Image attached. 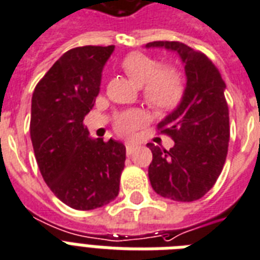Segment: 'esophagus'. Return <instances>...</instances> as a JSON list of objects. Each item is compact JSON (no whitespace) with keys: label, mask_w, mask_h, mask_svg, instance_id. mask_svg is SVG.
Masks as SVG:
<instances>
[{"label":"esophagus","mask_w":260,"mask_h":260,"mask_svg":"<svg viewBox=\"0 0 260 260\" xmlns=\"http://www.w3.org/2000/svg\"><path fill=\"white\" fill-rule=\"evenodd\" d=\"M134 149H136V145L134 143H126V153H127V155H130L134 151Z\"/></svg>","instance_id":"34e87169"}]
</instances>
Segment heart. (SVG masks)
Masks as SVG:
<instances>
[{"mask_svg":"<svg viewBox=\"0 0 260 260\" xmlns=\"http://www.w3.org/2000/svg\"><path fill=\"white\" fill-rule=\"evenodd\" d=\"M124 72L138 84L143 86V98L154 109H172L182 95V83L178 74L172 68L158 70L159 63L154 57L133 52L122 60ZM143 122V115L138 110H128L115 120V128L119 134L128 136Z\"/></svg>","mask_w":260,"mask_h":260,"instance_id":"obj_1","label":"heart"}]
</instances>
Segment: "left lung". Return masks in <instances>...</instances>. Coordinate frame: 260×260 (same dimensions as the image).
I'll list each match as a JSON object with an SVG mask.
<instances>
[{
  "label": "left lung",
  "mask_w": 260,
  "mask_h": 260,
  "mask_svg": "<svg viewBox=\"0 0 260 260\" xmlns=\"http://www.w3.org/2000/svg\"><path fill=\"white\" fill-rule=\"evenodd\" d=\"M146 48L177 52L186 75L181 102L158 123L174 146L165 150L147 143L153 153L149 180L155 193L174 201L199 200L215 185L230 142L225 83L219 70L199 51L178 41H153Z\"/></svg>",
  "instance_id": "left-lung-1"
}]
</instances>
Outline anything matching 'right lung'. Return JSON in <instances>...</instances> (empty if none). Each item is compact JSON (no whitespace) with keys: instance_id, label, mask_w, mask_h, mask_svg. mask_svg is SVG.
I'll return each mask as SVG.
<instances>
[{"instance_id":"right-lung-1","label":"right lung","mask_w":260,"mask_h":260,"mask_svg":"<svg viewBox=\"0 0 260 260\" xmlns=\"http://www.w3.org/2000/svg\"><path fill=\"white\" fill-rule=\"evenodd\" d=\"M114 48L70 49L33 91L30 140L39 169L53 194L79 211L103 207L119 193L126 147L119 141L91 138L83 124Z\"/></svg>"}]
</instances>
